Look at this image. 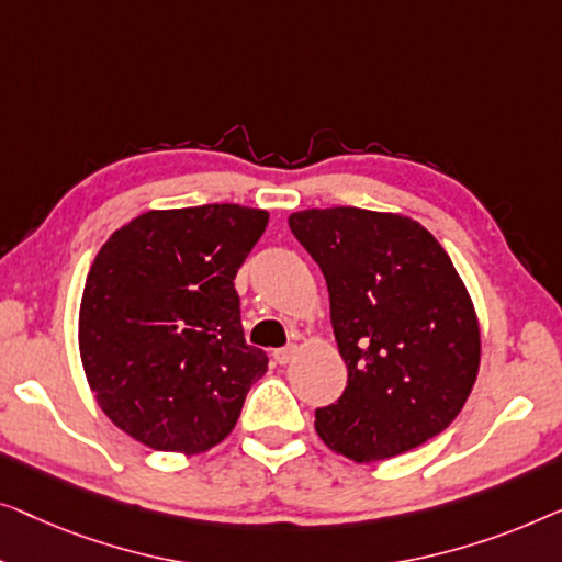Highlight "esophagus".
I'll return each instance as SVG.
<instances>
[{"mask_svg": "<svg viewBox=\"0 0 562 562\" xmlns=\"http://www.w3.org/2000/svg\"><path fill=\"white\" fill-rule=\"evenodd\" d=\"M295 353H297V346L295 344L282 346V349L274 351V361H278V363H290L292 359H295Z\"/></svg>", "mask_w": 562, "mask_h": 562, "instance_id": "esophagus-1", "label": "esophagus"}]
</instances>
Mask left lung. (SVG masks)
Masks as SVG:
<instances>
[{
	"mask_svg": "<svg viewBox=\"0 0 562 562\" xmlns=\"http://www.w3.org/2000/svg\"><path fill=\"white\" fill-rule=\"evenodd\" d=\"M328 284L349 382L315 409L328 448L357 463L423 446L456 420L479 374L473 303L436 236L397 213L338 205L290 216Z\"/></svg>",
	"mask_w": 562,
	"mask_h": 562,
	"instance_id": "left-lung-1",
	"label": "left lung"
}]
</instances>
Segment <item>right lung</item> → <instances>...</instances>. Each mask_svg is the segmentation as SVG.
I'll list each match as a JSON object with an SVG mask.
<instances>
[{
	"label": "right lung",
	"instance_id": "right-lung-1",
	"mask_svg": "<svg viewBox=\"0 0 562 562\" xmlns=\"http://www.w3.org/2000/svg\"><path fill=\"white\" fill-rule=\"evenodd\" d=\"M267 221L236 203L147 211L99 249L78 349L99 407L126 436L191 456L234 430L270 361L244 341L234 288Z\"/></svg>",
	"mask_w": 562,
	"mask_h": 562
}]
</instances>
